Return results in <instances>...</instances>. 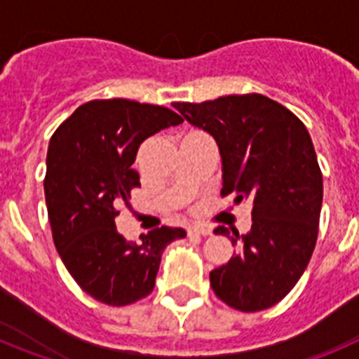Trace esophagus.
Wrapping results in <instances>:
<instances>
[{"label":"esophagus","mask_w":359,"mask_h":359,"mask_svg":"<svg viewBox=\"0 0 359 359\" xmlns=\"http://www.w3.org/2000/svg\"><path fill=\"white\" fill-rule=\"evenodd\" d=\"M212 231H210V228H207V226H190L189 228V236H210Z\"/></svg>","instance_id":"34e87169"}]
</instances>
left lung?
I'll use <instances>...</instances> for the list:
<instances>
[{"mask_svg":"<svg viewBox=\"0 0 359 359\" xmlns=\"http://www.w3.org/2000/svg\"><path fill=\"white\" fill-rule=\"evenodd\" d=\"M172 106L217 142L221 196L253 205L252 230L231 237L239 248L210 271L212 290L243 313L268 309L302 277L318 237L323 182L309 133L287 107L259 93ZM214 233L230 231L217 226Z\"/></svg>","mask_w":359,"mask_h":359,"instance_id":"1","label":"left lung"}]
</instances>
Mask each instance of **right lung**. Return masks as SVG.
<instances>
[{
    "label": "right lung",
    "mask_w": 359,
    "mask_h": 359,
    "mask_svg": "<svg viewBox=\"0 0 359 359\" xmlns=\"http://www.w3.org/2000/svg\"><path fill=\"white\" fill-rule=\"evenodd\" d=\"M172 109L128 98L90 100L73 111L50 138L44 196L55 248L82 291L120 307L154 290L165 246L183 239V228L161 226L126 241L115 219L131 190L142 142L182 123Z\"/></svg>",
    "instance_id": "obj_1"
}]
</instances>
